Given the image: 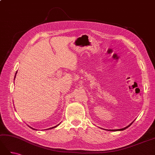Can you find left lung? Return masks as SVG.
<instances>
[{"label": "left lung", "mask_w": 155, "mask_h": 155, "mask_svg": "<svg viewBox=\"0 0 155 155\" xmlns=\"http://www.w3.org/2000/svg\"><path fill=\"white\" fill-rule=\"evenodd\" d=\"M131 124H130L129 125H128V126H127L126 127H124V128H123V129H115V130H113V131H115V130H125V129H127V128H128L129 127L130 125Z\"/></svg>", "instance_id": "8db88e82"}]
</instances>
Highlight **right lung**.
I'll use <instances>...</instances> for the list:
<instances>
[{
	"mask_svg": "<svg viewBox=\"0 0 155 155\" xmlns=\"http://www.w3.org/2000/svg\"><path fill=\"white\" fill-rule=\"evenodd\" d=\"M17 72H16V74H15V76H16V74H17ZM58 125H56V126H55V127H51V128H50V129H52V128H54V127H57ZM31 129H33V128H31ZM35 130V129H34Z\"/></svg>",
	"mask_w": 155,
	"mask_h": 155,
	"instance_id": "1",
	"label": "right lung"
}]
</instances>
